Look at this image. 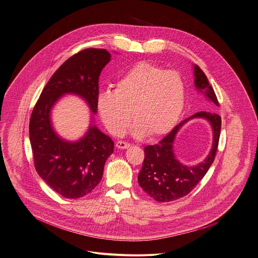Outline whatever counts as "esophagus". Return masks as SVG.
Here are the masks:
<instances>
[{
  "mask_svg": "<svg viewBox=\"0 0 258 258\" xmlns=\"http://www.w3.org/2000/svg\"><path fill=\"white\" fill-rule=\"evenodd\" d=\"M115 146L119 149H126L131 146V144L128 143H125V142H122V141H118L115 143Z\"/></svg>",
  "mask_w": 258,
  "mask_h": 258,
  "instance_id": "obj_1",
  "label": "esophagus"
}]
</instances>
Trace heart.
Listing matches in <instances>:
<instances>
[{
    "mask_svg": "<svg viewBox=\"0 0 258 258\" xmlns=\"http://www.w3.org/2000/svg\"><path fill=\"white\" fill-rule=\"evenodd\" d=\"M186 98L185 83L176 71L151 62H139L115 82L114 91L97 97L100 116L113 135H121L131 122L132 134L156 138L167 134L180 118Z\"/></svg>",
    "mask_w": 258,
    "mask_h": 258,
    "instance_id": "heart-1",
    "label": "heart"
}]
</instances>
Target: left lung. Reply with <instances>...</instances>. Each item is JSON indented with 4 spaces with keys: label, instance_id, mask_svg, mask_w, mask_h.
<instances>
[{
    "label": "left lung",
    "instance_id": "8db88e82",
    "mask_svg": "<svg viewBox=\"0 0 258 258\" xmlns=\"http://www.w3.org/2000/svg\"><path fill=\"white\" fill-rule=\"evenodd\" d=\"M194 70V85L212 104L219 106L218 99L207 76L196 64ZM195 118L206 119L213 131V143L208 156L196 166H186L174 156L173 142L177 132L189 120ZM222 119L216 113L199 112L184 119L157 144L144 147L143 168L139 174L140 186L145 193L158 202H171L189 194L214 162L221 134Z\"/></svg>",
    "mask_w": 258,
    "mask_h": 258
}]
</instances>
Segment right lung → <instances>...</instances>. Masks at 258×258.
Masks as SVG:
<instances>
[{
    "mask_svg": "<svg viewBox=\"0 0 258 258\" xmlns=\"http://www.w3.org/2000/svg\"><path fill=\"white\" fill-rule=\"evenodd\" d=\"M106 49L87 48L67 59L49 79L35 104L29 121V141L34 166L42 180L59 195L78 199L101 181L104 166L115 143L94 124L97 114L99 77L110 62ZM65 94L83 98L91 111L86 135L71 142L55 132L51 111Z\"/></svg>",
    "mask_w": 258,
    "mask_h": 258,
    "instance_id": "obj_1",
    "label": "right lung"
}]
</instances>
